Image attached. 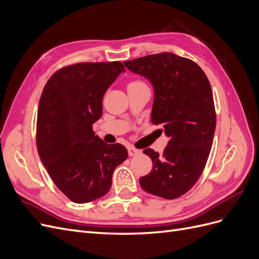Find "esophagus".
I'll return each instance as SVG.
<instances>
[{"mask_svg":"<svg viewBox=\"0 0 259 259\" xmlns=\"http://www.w3.org/2000/svg\"><path fill=\"white\" fill-rule=\"evenodd\" d=\"M139 153H140L139 149H136L134 147H128V154H130V156H135V155H137Z\"/></svg>","mask_w":259,"mask_h":259,"instance_id":"1","label":"esophagus"}]
</instances>
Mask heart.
<instances>
[{
	"instance_id": "1",
	"label": "heart",
	"mask_w": 259,
	"mask_h": 259,
	"mask_svg": "<svg viewBox=\"0 0 259 259\" xmlns=\"http://www.w3.org/2000/svg\"><path fill=\"white\" fill-rule=\"evenodd\" d=\"M140 86H146V84H145L143 81L134 80V81H131V82L127 84V90L135 89V88H140Z\"/></svg>"
}]
</instances>
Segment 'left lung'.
<instances>
[{
	"label": "left lung",
	"mask_w": 259,
	"mask_h": 259,
	"mask_svg": "<svg viewBox=\"0 0 259 259\" xmlns=\"http://www.w3.org/2000/svg\"><path fill=\"white\" fill-rule=\"evenodd\" d=\"M124 65L152 83L151 121L162 125L169 138L161 154L145 149L153 167L139 184L156 197L177 199L198 182L213 144L216 111L209 81L199 65L173 53L148 55Z\"/></svg>",
	"instance_id": "8db88e82"
}]
</instances>
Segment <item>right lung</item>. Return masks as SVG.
Listing matches in <instances>:
<instances>
[{
	"instance_id": "right-lung-1",
	"label": "right lung",
	"mask_w": 259,
	"mask_h": 259,
	"mask_svg": "<svg viewBox=\"0 0 259 259\" xmlns=\"http://www.w3.org/2000/svg\"><path fill=\"white\" fill-rule=\"evenodd\" d=\"M122 71L121 61L79 62L57 70L43 89L37 152L55 185L74 203L104 197L115 167L127 159L126 148L107 145L93 131L105 93Z\"/></svg>"
}]
</instances>
